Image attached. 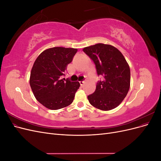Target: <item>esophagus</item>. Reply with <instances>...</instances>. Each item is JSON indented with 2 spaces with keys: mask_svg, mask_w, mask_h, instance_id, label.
I'll list each match as a JSON object with an SVG mask.
<instances>
[{
  "mask_svg": "<svg viewBox=\"0 0 161 161\" xmlns=\"http://www.w3.org/2000/svg\"><path fill=\"white\" fill-rule=\"evenodd\" d=\"M85 80H82V81H80L79 82H80V85H83L84 83H85Z\"/></svg>",
  "mask_w": 161,
  "mask_h": 161,
  "instance_id": "esophagus-1",
  "label": "esophagus"
}]
</instances>
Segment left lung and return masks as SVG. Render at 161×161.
Instances as JSON below:
<instances>
[{
	"mask_svg": "<svg viewBox=\"0 0 161 161\" xmlns=\"http://www.w3.org/2000/svg\"><path fill=\"white\" fill-rule=\"evenodd\" d=\"M95 64L102 80L93 93L87 96L95 108L109 111L117 108L127 95L130 86V69L124 56L113 46L97 43L83 48Z\"/></svg>",
	"mask_w": 161,
	"mask_h": 161,
	"instance_id": "left-lung-1",
	"label": "left lung"
}]
</instances>
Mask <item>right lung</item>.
<instances>
[{"label":"right lung","instance_id":"obj_1","mask_svg":"<svg viewBox=\"0 0 161 161\" xmlns=\"http://www.w3.org/2000/svg\"><path fill=\"white\" fill-rule=\"evenodd\" d=\"M75 48L54 47L42 52L33 65L30 84L36 99L46 108L56 110L70 105L79 82L62 79L77 52Z\"/></svg>","mask_w":161,"mask_h":161}]
</instances>
